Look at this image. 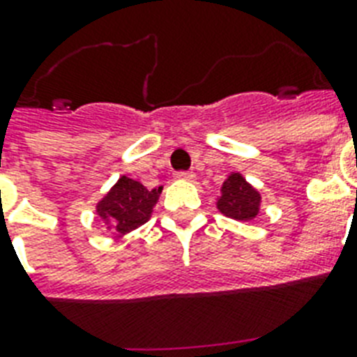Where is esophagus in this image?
Returning a JSON list of instances; mask_svg holds the SVG:
<instances>
[{"mask_svg":"<svg viewBox=\"0 0 357 357\" xmlns=\"http://www.w3.org/2000/svg\"><path fill=\"white\" fill-rule=\"evenodd\" d=\"M176 178H178V179H187V181H190V179H195V172L179 170V172H176Z\"/></svg>","mask_w":357,"mask_h":357,"instance_id":"1","label":"esophagus"}]
</instances>
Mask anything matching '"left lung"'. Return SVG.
I'll return each instance as SVG.
<instances>
[{
    "label": "left lung",
    "mask_w": 357,
    "mask_h": 357,
    "mask_svg": "<svg viewBox=\"0 0 357 357\" xmlns=\"http://www.w3.org/2000/svg\"><path fill=\"white\" fill-rule=\"evenodd\" d=\"M261 196L241 174H231L222 185V196L217 207L235 220H252L259 213Z\"/></svg>",
    "instance_id": "8db88e82"
}]
</instances>
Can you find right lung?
Masks as SVG:
<instances>
[{"label":"right lung","mask_w":357,"mask_h":357,"mask_svg":"<svg viewBox=\"0 0 357 357\" xmlns=\"http://www.w3.org/2000/svg\"><path fill=\"white\" fill-rule=\"evenodd\" d=\"M161 189H146L139 181L122 176L111 192L98 204V213L107 220L109 228L128 234L150 218L151 207L159 200Z\"/></svg>","instance_id":"add662e5"}]
</instances>
